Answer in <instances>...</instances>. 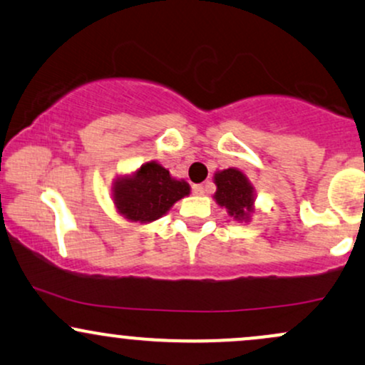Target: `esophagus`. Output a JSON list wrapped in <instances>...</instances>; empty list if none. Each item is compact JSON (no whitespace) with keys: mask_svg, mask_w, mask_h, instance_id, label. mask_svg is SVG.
<instances>
[{"mask_svg":"<svg viewBox=\"0 0 365 365\" xmlns=\"http://www.w3.org/2000/svg\"><path fill=\"white\" fill-rule=\"evenodd\" d=\"M192 194L195 195L206 194V185H202V183H195V185H192Z\"/></svg>","mask_w":365,"mask_h":365,"instance_id":"34e87169","label":"esophagus"}]
</instances>
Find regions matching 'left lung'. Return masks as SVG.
Masks as SVG:
<instances>
[{
    "mask_svg": "<svg viewBox=\"0 0 365 365\" xmlns=\"http://www.w3.org/2000/svg\"><path fill=\"white\" fill-rule=\"evenodd\" d=\"M215 199L221 207L228 209L230 216L235 220H247L252 212L254 188L242 171L228 168L216 173Z\"/></svg>",
    "mask_w": 365,
    "mask_h": 365,
    "instance_id": "8db88e82",
    "label": "left lung"
}]
</instances>
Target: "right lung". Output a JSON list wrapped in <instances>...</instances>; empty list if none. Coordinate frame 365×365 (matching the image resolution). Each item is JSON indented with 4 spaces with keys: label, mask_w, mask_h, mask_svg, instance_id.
<instances>
[{
    "label": "right lung",
    "mask_w": 365,
    "mask_h": 365,
    "mask_svg": "<svg viewBox=\"0 0 365 365\" xmlns=\"http://www.w3.org/2000/svg\"><path fill=\"white\" fill-rule=\"evenodd\" d=\"M188 192L190 187L187 182L171 178L168 170L150 161L142 165L133 177L120 178L113 188V199L125 217L148 223L166 215Z\"/></svg>",
    "instance_id": "obj_1"
}]
</instances>
